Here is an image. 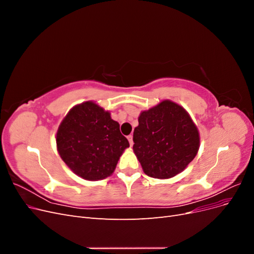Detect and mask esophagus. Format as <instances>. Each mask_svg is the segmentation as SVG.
I'll return each instance as SVG.
<instances>
[{"instance_id":"34e87169","label":"esophagus","mask_w":254,"mask_h":254,"mask_svg":"<svg viewBox=\"0 0 254 254\" xmlns=\"http://www.w3.org/2000/svg\"><path fill=\"white\" fill-rule=\"evenodd\" d=\"M127 139H128V141H129V144H130V146H132V145H133V141H132V134H129V135L127 136Z\"/></svg>"}]
</instances>
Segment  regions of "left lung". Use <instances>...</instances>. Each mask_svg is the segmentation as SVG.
<instances>
[{
	"mask_svg": "<svg viewBox=\"0 0 254 254\" xmlns=\"http://www.w3.org/2000/svg\"><path fill=\"white\" fill-rule=\"evenodd\" d=\"M133 143L144 173L152 178L168 179L183 172L194 160L200 136L183 107L163 101L141 112Z\"/></svg>",
	"mask_w": 254,
	"mask_h": 254,
	"instance_id": "8db88e82",
	"label": "left lung"
}]
</instances>
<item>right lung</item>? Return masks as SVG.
Masks as SVG:
<instances>
[{
    "instance_id": "obj_1",
    "label": "right lung",
    "mask_w": 254,
    "mask_h": 254,
    "mask_svg": "<svg viewBox=\"0 0 254 254\" xmlns=\"http://www.w3.org/2000/svg\"><path fill=\"white\" fill-rule=\"evenodd\" d=\"M57 150L64 162L81 178L103 180L112 175L129 142L110 112L93 102L76 105L59 125Z\"/></svg>"
}]
</instances>
